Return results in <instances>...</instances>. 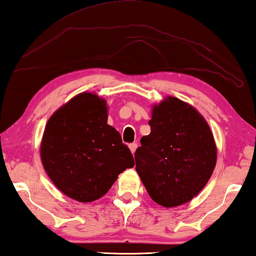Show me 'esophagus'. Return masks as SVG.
I'll return each mask as SVG.
<instances>
[{
    "mask_svg": "<svg viewBox=\"0 0 256 256\" xmlns=\"http://www.w3.org/2000/svg\"><path fill=\"white\" fill-rule=\"evenodd\" d=\"M136 148H137V144H136V142H132V144L129 145V150H130V152H132V154L136 152Z\"/></svg>",
    "mask_w": 256,
    "mask_h": 256,
    "instance_id": "1",
    "label": "esophagus"
}]
</instances>
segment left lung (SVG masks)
<instances>
[{
    "label": "left lung",
    "instance_id": "1",
    "mask_svg": "<svg viewBox=\"0 0 256 256\" xmlns=\"http://www.w3.org/2000/svg\"><path fill=\"white\" fill-rule=\"evenodd\" d=\"M150 134L135 153L136 171L156 204L189 202L207 184L217 162L212 129L189 103L166 96L152 108Z\"/></svg>",
    "mask_w": 256,
    "mask_h": 256
}]
</instances>
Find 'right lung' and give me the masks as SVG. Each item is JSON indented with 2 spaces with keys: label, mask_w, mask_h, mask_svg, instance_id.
<instances>
[{
  "label": "right lung",
  "mask_w": 256,
  "mask_h": 256,
  "mask_svg": "<svg viewBox=\"0 0 256 256\" xmlns=\"http://www.w3.org/2000/svg\"><path fill=\"white\" fill-rule=\"evenodd\" d=\"M40 158L52 182L78 202H92L110 190L118 176L134 168L132 152L108 124V104L94 92H82L49 118Z\"/></svg>",
  "instance_id": "right-lung-1"
}]
</instances>
